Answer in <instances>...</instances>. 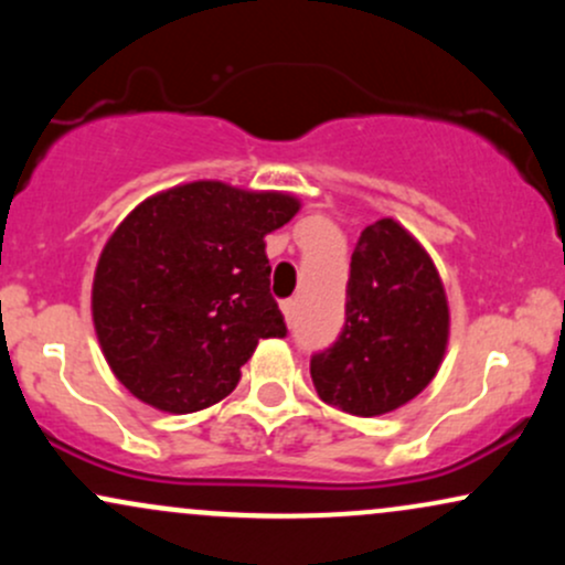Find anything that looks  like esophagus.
Listing matches in <instances>:
<instances>
[{"label":"esophagus","instance_id":"obj_1","mask_svg":"<svg viewBox=\"0 0 565 565\" xmlns=\"http://www.w3.org/2000/svg\"><path fill=\"white\" fill-rule=\"evenodd\" d=\"M295 300H284L281 302V310H284V316H287V319L291 321V319H295Z\"/></svg>","mask_w":565,"mask_h":565}]
</instances>
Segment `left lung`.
I'll return each mask as SVG.
<instances>
[{"instance_id":"8db88e82","label":"left lung","mask_w":565,"mask_h":565,"mask_svg":"<svg viewBox=\"0 0 565 565\" xmlns=\"http://www.w3.org/2000/svg\"><path fill=\"white\" fill-rule=\"evenodd\" d=\"M449 342V305L430 255L391 217L361 231L345 289V327L310 355L323 404L355 417L404 406L436 377Z\"/></svg>"}]
</instances>
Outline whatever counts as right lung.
Segmentation results:
<instances>
[{
    "label": "right lung",
    "instance_id": "add662e5",
    "mask_svg": "<svg viewBox=\"0 0 565 565\" xmlns=\"http://www.w3.org/2000/svg\"><path fill=\"white\" fill-rule=\"evenodd\" d=\"M297 210L287 193L199 180L129 212L97 260L93 321L135 398L199 412L238 385L257 342L287 337L263 238Z\"/></svg>",
    "mask_w": 565,
    "mask_h": 565
}]
</instances>
